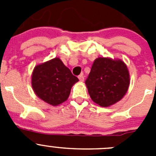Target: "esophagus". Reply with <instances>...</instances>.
<instances>
[{"instance_id": "esophagus-1", "label": "esophagus", "mask_w": 156, "mask_h": 156, "mask_svg": "<svg viewBox=\"0 0 156 156\" xmlns=\"http://www.w3.org/2000/svg\"><path fill=\"white\" fill-rule=\"evenodd\" d=\"M78 78H79L80 81H81V82L84 80V76H83V73H81L80 75L79 76H78Z\"/></svg>"}]
</instances>
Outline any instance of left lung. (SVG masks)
Returning <instances> with one entry per match:
<instances>
[{
	"mask_svg": "<svg viewBox=\"0 0 156 156\" xmlns=\"http://www.w3.org/2000/svg\"><path fill=\"white\" fill-rule=\"evenodd\" d=\"M85 83L96 104L108 107L122 98L129 84L127 67L121 60L96 58Z\"/></svg>",
	"mask_w": 156,
	"mask_h": 156,
	"instance_id": "1",
	"label": "left lung"
}]
</instances>
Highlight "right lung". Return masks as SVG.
Wrapping results in <instances>:
<instances>
[{"mask_svg": "<svg viewBox=\"0 0 156 156\" xmlns=\"http://www.w3.org/2000/svg\"><path fill=\"white\" fill-rule=\"evenodd\" d=\"M77 81L78 78L58 58L37 66L32 75V87L36 94L54 106L67 100Z\"/></svg>", "mask_w": 156, "mask_h": 156, "instance_id": "obj_1", "label": "right lung"}]
</instances>
